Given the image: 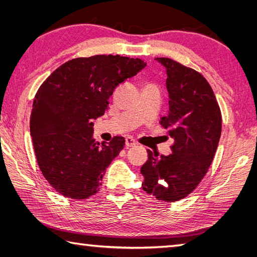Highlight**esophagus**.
<instances>
[{
	"label": "esophagus",
	"mask_w": 257,
	"mask_h": 257,
	"mask_svg": "<svg viewBox=\"0 0 257 257\" xmlns=\"http://www.w3.org/2000/svg\"><path fill=\"white\" fill-rule=\"evenodd\" d=\"M136 145H137V141H136L133 137L125 138V147H134Z\"/></svg>",
	"instance_id": "34e87169"
}]
</instances>
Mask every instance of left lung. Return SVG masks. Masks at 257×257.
Masks as SVG:
<instances>
[{
	"mask_svg": "<svg viewBox=\"0 0 257 257\" xmlns=\"http://www.w3.org/2000/svg\"><path fill=\"white\" fill-rule=\"evenodd\" d=\"M156 59L168 75L169 110L160 124L174 143L167 157L147 150L143 189L157 200L174 202L192 192L209 170L221 137L222 114L203 75L171 58Z\"/></svg>",
	"mask_w": 257,
	"mask_h": 257,
	"instance_id": "8db88e82",
	"label": "left lung"
}]
</instances>
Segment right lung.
<instances>
[{
  "label": "right lung",
  "mask_w": 257,
  "mask_h": 257,
  "mask_svg": "<svg viewBox=\"0 0 257 257\" xmlns=\"http://www.w3.org/2000/svg\"><path fill=\"white\" fill-rule=\"evenodd\" d=\"M145 66L143 59L120 55L77 57L43 81L30 129L38 167L58 193L84 200L98 192L124 138L116 136L99 144L90 121L105 113L113 90Z\"/></svg>",
  "instance_id": "obj_1"
}]
</instances>
